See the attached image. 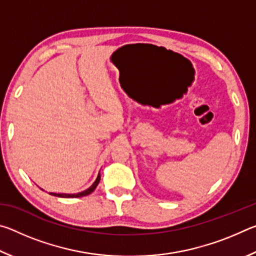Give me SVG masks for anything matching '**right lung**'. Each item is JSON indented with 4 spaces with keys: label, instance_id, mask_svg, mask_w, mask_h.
I'll use <instances>...</instances> for the list:
<instances>
[{
    "label": "right lung",
    "instance_id": "obj_1",
    "mask_svg": "<svg viewBox=\"0 0 256 256\" xmlns=\"http://www.w3.org/2000/svg\"><path fill=\"white\" fill-rule=\"evenodd\" d=\"M99 180H100V174H98L97 180H94V183L90 186L88 190H84V192L81 193H76V194H60V193H50V196H58V198H81V196H89L90 193H92L94 188H97V185L99 184Z\"/></svg>",
    "mask_w": 256,
    "mask_h": 256
}]
</instances>
